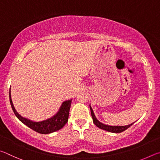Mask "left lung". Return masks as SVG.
<instances>
[{
	"label": "left lung",
	"instance_id": "8db88e82",
	"mask_svg": "<svg viewBox=\"0 0 160 160\" xmlns=\"http://www.w3.org/2000/svg\"><path fill=\"white\" fill-rule=\"evenodd\" d=\"M90 111H91V114H92V120H93V123L95 124V125L99 128L100 129H102V130H104V131H109L111 132H116V133H117V132H121L125 131L127 128H128L130 126H132V123L129 124V125H127V126H109V125H106V124H104L100 122L98 120H97L95 115H94V113L93 112V110L92 109L91 106L90 105Z\"/></svg>",
	"mask_w": 160,
	"mask_h": 160
}]
</instances>
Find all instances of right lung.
<instances>
[{"instance_id": "obj_1", "label": "right lung", "mask_w": 160, "mask_h": 160, "mask_svg": "<svg viewBox=\"0 0 160 160\" xmlns=\"http://www.w3.org/2000/svg\"><path fill=\"white\" fill-rule=\"evenodd\" d=\"M9 97L10 105H11L13 112H14L15 116H17V118L22 123H23L25 125L28 126L29 128H30L34 131L39 132V133L48 134L57 131L63 128L68 122V120L69 111L70 105H71L72 99L67 100V101H65L62 103V105L60 109H59L58 112L56 113V115H54L51 118H48L47 120L39 121V122H35V121H32L28 118L22 117V116H21L16 112L11 99L10 88Z\"/></svg>"}]
</instances>
